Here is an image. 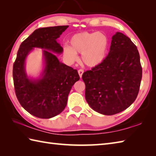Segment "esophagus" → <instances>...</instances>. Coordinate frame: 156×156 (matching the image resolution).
<instances>
[{"label":"esophagus","instance_id":"34e87169","mask_svg":"<svg viewBox=\"0 0 156 156\" xmlns=\"http://www.w3.org/2000/svg\"><path fill=\"white\" fill-rule=\"evenodd\" d=\"M78 72L79 76H80V77L82 78V74H83V73H84V70H83V69H79V70L78 71Z\"/></svg>","mask_w":156,"mask_h":156}]
</instances>
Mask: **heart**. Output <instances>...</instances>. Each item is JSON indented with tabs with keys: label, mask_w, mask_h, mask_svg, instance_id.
Masks as SVG:
<instances>
[{
	"label": "heart",
	"mask_w": 156,
	"mask_h": 156,
	"mask_svg": "<svg viewBox=\"0 0 156 156\" xmlns=\"http://www.w3.org/2000/svg\"><path fill=\"white\" fill-rule=\"evenodd\" d=\"M70 45L63 47V54L66 60L73 63L78 60L77 53L82 54L86 65L95 67L105 60L108 49V39L101 32H82L71 37Z\"/></svg>",
	"instance_id": "1"
}]
</instances>
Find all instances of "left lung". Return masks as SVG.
I'll return each instance as SVG.
<instances>
[{"instance_id": "8db88e82", "label": "left lung", "mask_w": 156, "mask_h": 156, "mask_svg": "<svg viewBox=\"0 0 156 156\" xmlns=\"http://www.w3.org/2000/svg\"><path fill=\"white\" fill-rule=\"evenodd\" d=\"M82 78L86 85V100L94 111L112 115L125 110L136 99L142 78L136 45L117 32L105 60L84 72Z\"/></svg>"}]
</instances>
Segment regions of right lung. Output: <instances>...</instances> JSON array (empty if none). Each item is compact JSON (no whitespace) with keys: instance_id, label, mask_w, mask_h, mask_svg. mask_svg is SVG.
<instances>
[{"instance_id":"obj_1","label":"right lung","mask_w":156,"mask_h":156,"mask_svg":"<svg viewBox=\"0 0 156 156\" xmlns=\"http://www.w3.org/2000/svg\"><path fill=\"white\" fill-rule=\"evenodd\" d=\"M68 25L39 28L23 41L13 64L12 76L15 94L22 107L31 115L49 119L64 111L72 86L80 79L78 71L59 61L54 53L63 48L57 39ZM43 49L44 68L41 77L29 78L25 60L34 48Z\"/></svg>"}]
</instances>
